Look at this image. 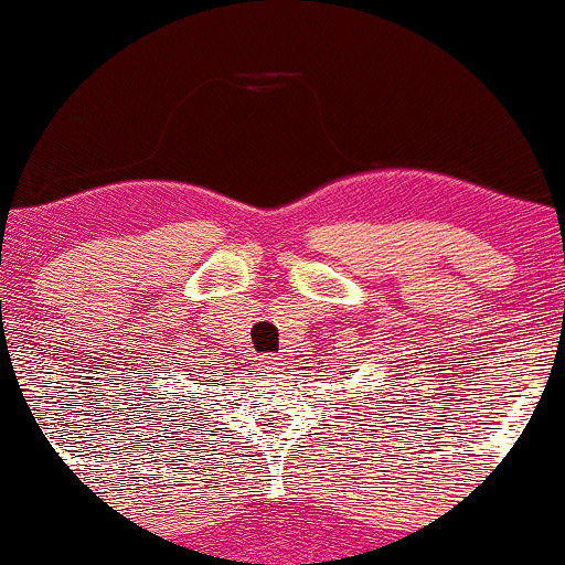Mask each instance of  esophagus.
Instances as JSON below:
<instances>
[{
  "mask_svg": "<svg viewBox=\"0 0 565 565\" xmlns=\"http://www.w3.org/2000/svg\"><path fill=\"white\" fill-rule=\"evenodd\" d=\"M281 366V359H276V355H263L260 359V369L265 374H276Z\"/></svg>",
  "mask_w": 565,
  "mask_h": 565,
  "instance_id": "esophagus-1",
  "label": "esophagus"
}]
</instances>
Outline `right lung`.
I'll return each instance as SVG.
<instances>
[{
    "label": "right lung",
    "instance_id": "obj_1",
    "mask_svg": "<svg viewBox=\"0 0 565 565\" xmlns=\"http://www.w3.org/2000/svg\"><path fill=\"white\" fill-rule=\"evenodd\" d=\"M201 382H204V380H201ZM206 382H210V380H206ZM196 385H199V382H196ZM159 395H164V393H159ZM185 398H188V395H183V398H180V401H153V404H157V408H159V412H161V417H164V419H170L172 417V412H170V408H185ZM161 403H180V407H161ZM178 414H183V412H178ZM170 423L174 425V423H178V419H170ZM183 423H185V419H183Z\"/></svg>",
    "mask_w": 565,
    "mask_h": 565
}]
</instances>
